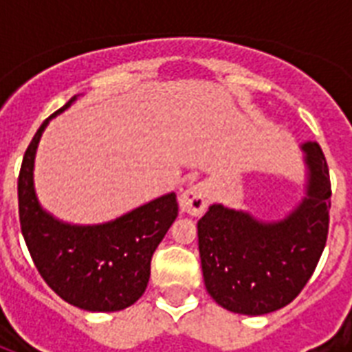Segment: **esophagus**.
Here are the masks:
<instances>
[{"label":"esophagus","instance_id":"1","mask_svg":"<svg viewBox=\"0 0 352 352\" xmlns=\"http://www.w3.org/2000/svg\"><path fill=\"white\" fill-rule=\"evenodd\" d=\"M179 206L182 214L192 215V217L203 215L208 206V188L204 186L203 182L190 186L179 199Z\"/></svg>","mask_w":352,"mask_h":352}]
</instances>
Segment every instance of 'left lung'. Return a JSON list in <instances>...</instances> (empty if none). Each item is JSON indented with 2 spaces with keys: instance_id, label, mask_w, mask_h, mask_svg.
Here are the masks:
<instances>
[{
  "instance_id": "8db88e82",
  "label": "left lung",
  "mask_w": 352,
  "mask_h": 352,
  "mask_svg": "<svg viewBox=\"0 0 352 352\" xmlns=\"http://www.w3.org/2000/svg\"><path fill=\"white\" fill-rule=\"evenodd\" d=\"M303 195L276 219L210 204L199 219V254L208 294L226 311L261 316L289 305L325 248L331 181L320 144H300Z\"/></svg>"
}]
</instances>
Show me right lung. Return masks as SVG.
Returning a JSON list of instances; mask_svg holds the SVG:
<instances>
[{"label": "right lung", "instance_id": "obj_1", "mask_svg": "<svg viewBox=\"0 0 352 352\" xmlns=\"http://www.w3.org/2000/svg\"><path fill=\"white\" fill-rule=\"evenodd\" d=\"M78 96L41 124L25 151L18 179L19 223L38 272L63 301L87 312H117L144 294L151 256L177 219L179 204L170 192L96 225L67 223L41 206L34 188L38 144L49 122Z\"/></svg>", "mask_w": 352, "mask_h": 352}]
</instances>
